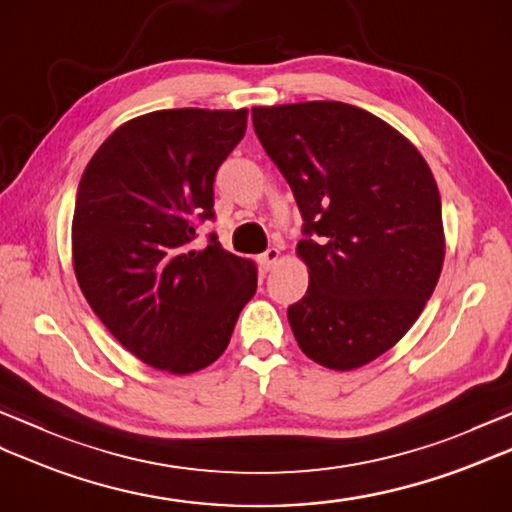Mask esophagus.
<instances>
[{
    "label": "esophagus",
    "instance_id": "obj_1",
    "mask_svg": "<svg viewBox=\"0 0 512 512\" xmlns=\"http://www.w3.org/2000/svg\"><path fill=\"white\" fill-rule=\"evenodd\" d=\"M277 259H279V250L268 248L264 255H259V266H262L264 273H268V270L277 264Z\"/></svg>",
    "mask_w": 512,
    "mask_h": 512
}]
</instances>
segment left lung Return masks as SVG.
Masks as SVG:
<instances>
[{"instance_id":"obj_1","label":"left lung","mask_w":512,"mask_h":512,"mask_svg":"<svg viewBox=\"0 0 512 512\" xmlns=\"http://www.w3.org/2000/svg\"><path fill=\"white\" fill-rule=\"evenodd\" d=\"M259 143L303 217L306 297L288 308L308 358L356 369L407 334L444 262L442 202L427 162L378 116L339 101L253 107Z\"/></svg>"}]
</instances>
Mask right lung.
Instances as JSON below:
<instances>
[{"mask_svg": "<svg viewBox=\"0 0 512 512\" xmlns=\"http://www.w3.org/2000/svg\"><path fill=\"white\" fill-rule=\"evenodd\" d=\"M246 110H160L96 149L72 217L76 281L125 350L171 374L222 356L257 268L195 228L215 220L213 182L246 132Z\"/></svg>", "mask_w": 512, "mask_h": 512, "instance_id": "1", "label": "right lung"}]
</instances>
